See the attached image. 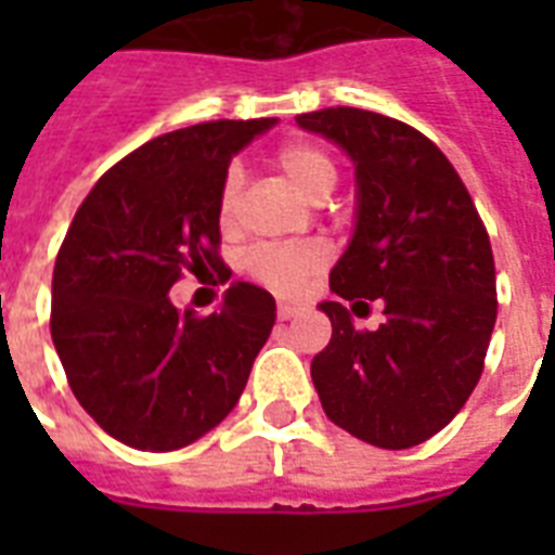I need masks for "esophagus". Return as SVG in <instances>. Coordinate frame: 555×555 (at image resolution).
<instances>
[{
    "label": "esophagus",
    "instance_id": "esophagus-1",
    "mask_svg": "<svg viewBox=\"0 0 555 555\" xmlns=\"http://www.w3.org/2000/svg\"><path fill=\"white\" fill-rule=\"evenodd\" d=\"M302 311H305V305H299V302H279L276 305L279 320H294L296 313H302Z\"/></svg>",
    "mask_w": 555,
    "mask_h": 555
}]
</instances>
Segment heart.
<instances>
[{
    "label": "heart",
    "instance_id": "obj_1",
    "mask_svg": "<svg viewBox=\"0 0 555 555\" xmlns=\"http://www.w3.org/2000/svg\"><path fill=\"white\" fill-rule=\"evenodd\" d=\"M273 160L279 172L291 181V186L308 201H322L337 184V160L331 158V152L322 150L320 143L291 141L279 146ZM238 195H242V176L238 169H227L216 201L221 224H233ZM325 261H328V253L317 242L261 244L244 256V270L247 276L276 294H296L317 270L325 268Z\"/></svg>",
    "mask_w": 555,
    "mask_h": 555
}]
</instances>
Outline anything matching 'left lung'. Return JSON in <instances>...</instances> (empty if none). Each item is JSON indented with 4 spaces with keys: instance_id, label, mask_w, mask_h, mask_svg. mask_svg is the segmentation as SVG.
Masks as SVG:
<instances>
[{
    "instance_id": "left-lung-1",
    "label": "left lung",
    "mask_w": 555,
    "mask_h": 555,
    "mask_svg": "<svg viewBox=\"0 0 555 555\" xmlns=\"http://www.w3.org/2000/svg\"><path fill=\"white\" fill-rule=\"evenodd\" d=\"M357 167L354 238L331 270V291L383 302L377 331L354 328L343 302H322L331 343L313 357L322 409L379 449L438 435L478 386L499 294L487 227L449 158L414 126L337 106L296 117Z\"/></svg>"
}]
</instances>
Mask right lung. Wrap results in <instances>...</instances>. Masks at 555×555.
<instances>
[{"instance_id":"1","label":"right lung","mask_w":555,"mask_h":555,"mask_svg":"<svg viewBox=\"0 0 555 555\" xmlns=\"http://www.w3.org/2000/svg\"><path fill=\"white\" fill-rule=\"evenodd\" d=\"M276 124L209 120L160 134L100 176L51 279V339L68 386L126 447L169 452L224 421L276 322L268 291L227 287L221 311L169 302L186 270H221L218 186L230 158ZM224 276V273H221Z\"/></svg>"}]
</instances>
